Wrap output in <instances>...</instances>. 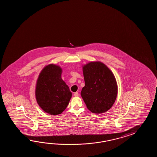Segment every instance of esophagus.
<instances>
[{"mask_svg": "<svg viewBox=\"0 0 157 157\" xmlns=\"http://www.w3.org/2000/svg\"><path fill=\"white\" fill-rule=\"evenodd\" d=\"M74 95L75 97H78V96L79 95V94H78V92H75V93H74Z\"/></svg>", "mask_w": 157, "mask_h": 157, "instance_id": "obj_1", "label": "esophagus"}]
</instances>
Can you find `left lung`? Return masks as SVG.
<instances>
[{"mask_svg": "<svg viewBox=\"0 0 157 157\" xmlns=\"http://www.w3.org/2000/svg\"><path fill=\"white\" fill-rule=\"evenodd\" d=\"M85 85L81 95L89 110L101 113L113 105L117 95L116 80L112 72L101 62H90L83 67Z\"/></svg>", "mask_w": 157, "mask_h": 157, "instance_id": "8db88e82", "label": "left lung"}]
</instances>
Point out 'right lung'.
<instances>
[{
	"label": "right lung",
	"mask_w": 157,
	"mask_h": 157,
	"mask_svg": "<svg viewBox=\"0 0 157 157\" xmlns=\"http://www.w3.org/2000/svg\"><path fill=\"white\" fill-rule=\"evenodd\" d=\"M62 69L49 64L41 72L37 81L36 98L42 109L51 115L63 112L68 105L72 93L61 78Z\"/></svg>",
	"instance_id": "add662e5"
}]
</instances>
